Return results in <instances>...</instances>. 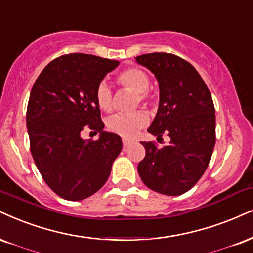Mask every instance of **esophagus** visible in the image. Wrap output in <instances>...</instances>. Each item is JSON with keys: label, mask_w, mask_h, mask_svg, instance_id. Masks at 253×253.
Segmentation results:
<instances>
[{"label": "esophagus", "mask_w": 253, "mask_h": 253, "mask_svg": "<svg viewBox=\"0 0 253 253\" xmlns=\"http://www.w3.org/2000/svg\"><path fill=\"white\" fill-rule=\"evenodd\" d=\"M123 145H124V148H126V146H129L130 144H131V141H130V139H126V138H123Z\"/></svg>", "instance_id": "obj_1"}]
</instances>
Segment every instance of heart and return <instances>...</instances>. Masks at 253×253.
Listing matches in <instances>:
<instances>
[{
    "mask_svg": "<svg viewBox=\"0 0 253 253\" xmlns=\"http://www.w3.org/2000/svg\"><path fill=\"white\" fill-rule=\"evenodd\" d=\"M117 82L131 91L136 92V103L148 102V89L150 79L144 70L139 68H127L117 75ZM96 103L103 111H110L112 108V92L107 82H101L96 89ZM148 116L143 111L133 114H117L108 120V129L117 135L130 138L145 126Z\"/></svg>",
    "mask_w": 253,
    "mask_h": 253,
    "instance_id": "obj_1",
    "label": "heart"
}]
</instances>
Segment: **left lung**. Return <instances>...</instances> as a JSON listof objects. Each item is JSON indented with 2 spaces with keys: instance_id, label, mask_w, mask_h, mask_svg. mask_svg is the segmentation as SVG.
Listing matches in <instances>:
<instances>
[{
  "instance_id": "left-lung-1",
  "label": "left lung",
  "mask_w": 253,
  "mask_h": 253,
  "mask_svg": "<svg viewBox=\"0 0 253 253\" xmlns=\"http://www.w3.org/2000/svg\"><path fill=\"white\" fill-rule=\"evenodd\" d=\"M136 62L155 75L160 104L148 132L169 144L142 142L145 157L138 173L149 189L167 196L185 193L207 170L216 143V115L207 84L189 62L172 54L137 56ZM163 139V138H162Z\"/></svg>"
}]
</instances>
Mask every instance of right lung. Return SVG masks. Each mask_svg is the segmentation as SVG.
<instances>
[{"instance_id":"right-lung-1","label":"right lung","mask_w":253,"mask_h":253,"mask_svg":"<svg viewBox=\"0 0 253 253\" xmlns=\"http://www.w3.org/2000/svg\"><path fill=\"white\" fill-rule=\"evenodd\" d=\"M118 64L93 55H64L46 65L31 89L27 109L31 155L49 188L68 201L97 192L122 151L121 137L103 130L95 97L98 84ZM85 128L100 132L97 141L82 138Z\"/></svg>"}]
</instances>
